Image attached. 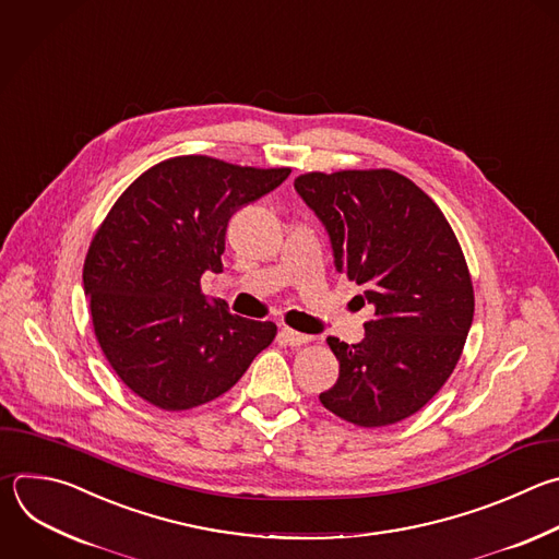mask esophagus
<instances>
[{
	"mask_svg": "<svg viewBox=\"0 0 559 559\" xmlns=\"http://www.w3.org/2000/svg\"><path fill=\"white\" fill-rule=\"evenodd\" d=\"M281 340L285 344H289V346H302V344L311 342V335H305V333H298V331H294L289 326H283L281 329Z\"/></svg>",
	"mask_w": 559,
	"mask_h": 559,
	"instance_id": "1",
	"label": "esophagus"
}]
</instances>
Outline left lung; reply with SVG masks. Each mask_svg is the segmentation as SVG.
<instances>
[{
  "label": "left lung",
  "instance_id": "obj_1",
  "mask_svg": "<svg viewBox=\"0 0 559 559\" xmlns=\"http://www.w3.org/2000/svg\"><path fill=\"white\" fill-rule=\"evenodd\" d=\"M294 189L324 224L335 270L376 307L357 344L326 337L340 361L326 411L359 428H382L421 411L463 353L474 287L441 209L391 168L305 173Z\"/></svg>",
  "mask_w": 559,
  "mask_h": 559
}]
</instances>
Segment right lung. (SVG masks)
Returning <instances> with one entry per match:
<instances>
[{
    "label": "right lung",
    "instance_id": "right-lung-1",
    "mask_svg": "<svg viewBox=\"0 0 559 559\" xmlns=\"http://www.w3.org/2000/svg\"><path fill=\"white\" fill-rule=\"evenodd\" d=\"M292 168L179 155L144 170L98 226L83 265L96 340L122 384L162 411L228 393L272 344L276 324L209 302L202 274L222 272L226 228Z\"/></svg>",
    "mask_w": 559,
    "mask_h": 559
}]
</instances>
